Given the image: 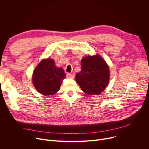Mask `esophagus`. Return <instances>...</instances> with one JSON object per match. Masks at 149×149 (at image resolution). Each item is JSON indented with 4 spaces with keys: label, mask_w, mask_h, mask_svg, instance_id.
Segmentation results:
<instances>
[{
    "label": "esophagus",
    "mask_w": 149,
    "mask_h": 149,
    "mask_svg": "<svg viewBox=\"0 0 149 149\" xmlns=\"http://www.w3.org/2000/svg\"><path fill=\"white\" fill-rule=\"evenodd\" d=\"M74 77V75L72 74L68 73V74H66V78H67V79H73Z\"/></svg>",
    "instance_id": "obj_1"
}]
</instances>
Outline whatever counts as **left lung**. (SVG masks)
Returning a JSON list of instances; mask_svg holds the SVG:
<instances>
[{
    "label": "left lung",
    "instance_id": "left-lung-1",
    "mask_svg": "<svg viewBox=\"0 0 149 149\" xmlns=\"http://www.w3.org/2000/svg\"><path fill=\"white\" fill-rule=\"evenodd\" d=\"M81 70L75 80L81 89L88 95H98L103 92L110 79L109 68L100 55L88 56L81 61Z\"/></svg>",
    "mask_w": 149,
    "mask_h": 149
}]
</instances>
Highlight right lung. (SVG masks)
Wrapping results in <instances>:
<instances>
[{
    "mask_svg": "<svg viewBox=\"0 0 149 149\" xmlns=\"http://www.w3.org/2000/svg\"><path fill=\"white\" fill-rule=\"evenodd\" d=\"M66 77L61 68L55 65L52 59L42 60L35 68L33 74V83L38 92L43 95H52L58 92Z\"/></svg>",
    "mask_w": 149,
    "mask_h": 149,
    "instance_id": "1",
    "label": "right lung"
}]
</instances>
